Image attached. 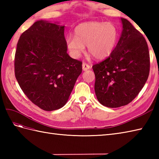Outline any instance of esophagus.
<instances>
[{
	"mask_svg": "<svg viewBox=\"0 0 159 159\" xmlns=\"http://www.w3.org/2000/svg\"><path fill=\"white\" fill-rule=\"evenodd\" d=\"M82 66H83V70L84 71H86V70H89V69L91 68V67H90V66L89 65V64H87V63H85V62L83 63Z\"/></svg>",
	"mask_w": 159,
	"mask_h": 159,
	"instance_id": "obj_1",
	"label": "esophagus"
}]
</instances>
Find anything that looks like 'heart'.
<instances>
[{"label":"heart","mask_w":159,"mask_h":159,"mask_svg":"<svg viewBox=\"0 0 159 159\" xmlns=\"http://www.w3.org/2000/svg\"><path fill=\"white\" fill-rule=\"evenodd\" d=\"M117 36V29L112 22H83L74 29V37H67L66 46L74 58H79L86 46L87 52L94 58L104 59L113 51Z\"/></svg>","instance_id":"1"}]
</instances>
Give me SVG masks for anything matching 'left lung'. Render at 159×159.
I'll return each instance as SVG.
<instances>
[{
	"label": "left lung",
	"mask_w": 159,
	"mask_h": 159,
	"mask_svg": "<svg viewBox=\"0 0 159 159\" xmlns=\"http://www.w3.org/2000/svg\"><path fill=\"white\" fill-rule=\"evenodd\" d=\"M123 30L112 53L92 66L98 100L109 108L125 106L139 94L150 73L146 39L133 25L121 18Z\"/></svg>",
	"instance_id": "8db88e82"
}]
</instances>
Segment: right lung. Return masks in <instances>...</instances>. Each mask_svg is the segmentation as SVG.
Masks as SVG:
<instances>
[{
  "label": "right lung",
  "mask_w": 159,
  "mask_h": 159,
  "mask_svg": "<svg viewBox=\"0 0 159 159\" xmlns=\"http://www.w3.org/2000/svg\"><path fill=\"white\" fill-rule=\"evenodd\" d=\"M64 26L38 20L20 36L14 72L26 97L44 111L63 107L68 100L82 61L67 53Z\"/></svg>",
  "instance_id": "right-lung-1"
}]
</instances>
